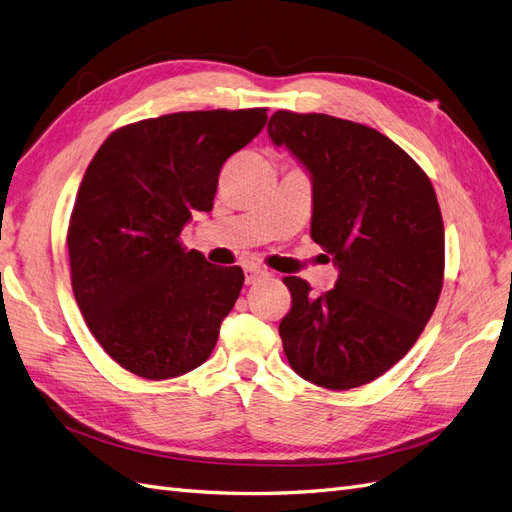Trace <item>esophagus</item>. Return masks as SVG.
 Instances as JSON below:
<instances>
[{
  "mask_svg": "<svg viewBox=\"0 0 512 512\" xmlns=\"http://www.w3.org/2000/svg\"><path fill=\"white\" fill-rule=\"evenodd\" d=\"M269 271L260 265H247L245 267V284H256L258 280L267 278Z\"/></svg>",
  "mask_w": 512,
  "mask_h": 512,
  "instance_id": "esophagus-1",
  "label": "esophagus"
}]
</instances>
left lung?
Instances as JSON below:
<instances>
[{
  "label": "left lung",
  "instance_id": "left-lung-1",
  "mask_svg": "<svg viewBox=\"0 0 512 512\" xmlns=\"http://www.w3.org/2000/svg\"><path fill=\"white\" fill-rule=\"evenodd\" d=\"M269 137L312 178L310 237L338 267L310 295L284 278L280 323L288 364L327 390H351L390 370L420 338L444 284V219L435 189L403 148L366 124L280 109Z\"/></svg>",
  "mask_w": 512,
  "mask_h": 512
}]
</instances>
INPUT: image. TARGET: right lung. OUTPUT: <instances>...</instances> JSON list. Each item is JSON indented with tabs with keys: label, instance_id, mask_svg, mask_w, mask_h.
Wrapping results in <instances>:
<instances>
[{
	"label": "right lung",
	"instance_id": "1",
	"mask_svg": "<svg viewBox=\"0 0 512 512\" xmlns=\"http://www.w3.org/2000/svg\"><path fill=\"white\" fill-rule=\"evenodd\" d=\"M267 124V107L178 112L116 129L96 150L68 222L71 284L105 353L144 379L204 364L239 299L241 267L185 250L213 209L219 170Z\"/></svg>",
	"mask_w": 512,
	"mask_h": 512
}]
</instances>
